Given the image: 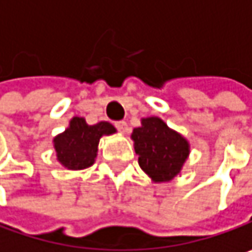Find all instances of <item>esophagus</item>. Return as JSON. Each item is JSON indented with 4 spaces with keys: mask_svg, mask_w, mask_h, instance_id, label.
Returning a JSON list of instances; mask_svg holds the SVG:
<instances>
[{
    "mask_svg": "<svg viewBox=\"0 0 252 252\" xmlns=\"http://www.w3.org/2000/svg\"><path fill=\"white\" fill-rule=\"evenodd\" d=\"M115 126H117L118 131L123 132V134H126V131H128V124H126V121H118V123H115Z\"/></svg>",
    "mask_w": 252,
    "mask_h": 252,
    "instance_id": "1",
    "label": "esophagus"
}]
</instances>
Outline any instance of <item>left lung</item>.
Segmentation results:
<instances>
[{
    "instance_id": "left-lung-1",
    "label": "left lung",
    "mask_w": 252,
    "mask_h": 252,
    "mask_svg": "<svg viewBox=\"0 0 252 252\" xmlns=\"http://www.w3.org/2000/svg\"><path fill=\"white\" fill-rule=\"evenodd\" d=\"M131 140L140 168L156 184L179 175L189 156V141L159 117L141 118V126L132 129Z\"/></svg>"
}]
</instances>
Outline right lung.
Listing matches in <instances>:
<instances>
[{
  "label": "right lung",
  "instance_id": "add662e5",
  "mask_svg": "<svg viewBox=\"0 0 252 252\" xmlns=\"http://www.w3.org/2000/svg\"><path fill=\"white\" fill-rule=\"evenodd\" d=\"M117 128L108 121L89 126L83 117H73L65 131L54 137L57 160L70 171L90 168L97 156V146L103 135H112Z\"/></svg>",
  "mask_w": 252,
  "mask_h": 252
}]
</instances>
